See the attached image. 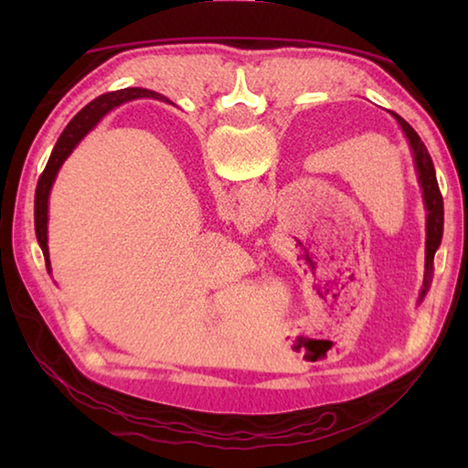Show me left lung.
<instances>
[{"mask_svg": "<svg viewBox=\"0 0 468 468\" xmlns=\"http://www.w3.org/2000/svg\"><path fill=\"white\" fill-rule=\"evenodd\" d=\"M396 122L400 123L402 132L407 133V138L410 142V148H413L415 154V165H417V173H419V181H421L423 187V197H425V208H427V250H425V287L430 284L431 279V266H433V256L438 251L440 243H441V233H443V200L440 194V186H438V177H435V167L430 153H427L425 144L419 138V133L410 128V125L402 120L400 115H396ZM427 289H423L425 292Z\"/></svg>", "mask_w": 468, "mask_h": 468, "instance_id": "1", "label": "left lung"}]
</instances>
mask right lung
<instances>
[{
	"instance_id": "add662e5",
	"label": "right lung",
	"mask_w": 468,
	"mask_h": 468,
	"mask_svg": "<svg viewBox=\"0 0 468 468\" xmlns=\"http://www.w3.org/2000/svg\"><path fill=\"white\" fill-rule=\"evenodd\" d=\"M136 97H154L156 99L158 94H154L153 90H146V89H123L117 92L102 94V97L89 102V105H86L80 113H78L74 120L66 125V130L61 132V136L58 138V142H55L43 176L38 177L37 194H35V233H37V241L43 250L47 266H49V248H47V202H49L51 186L55 181V176H58V171L61 167V163L66 161L68 154L72 153L78 142H80L86 133H89L94 125L99 123L102 115L109 113L113 107L122 105V102L132 101Z\"/></svg>"
}]
</instances>
